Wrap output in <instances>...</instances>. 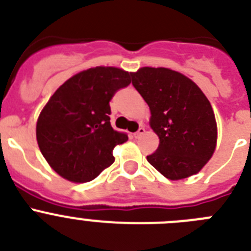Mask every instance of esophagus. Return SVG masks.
<instances>
[{
  "label": "esophagus",
  "mask_w": 251,
  "mask_h": 251,
  "mask_svg": "<svg viewBox=\"0 0 251 251\" xmlns=\"http://www.w3.org/2000/svg\"><path fill=\"white\" fill-rule=\"evenodd\" d=\"M144 134H145V127H140L136 132H134V137L135 139H137V137H140L141 135H144Z\"/></svg>",
  "instance_id": "obj_1"
}]
</instances>
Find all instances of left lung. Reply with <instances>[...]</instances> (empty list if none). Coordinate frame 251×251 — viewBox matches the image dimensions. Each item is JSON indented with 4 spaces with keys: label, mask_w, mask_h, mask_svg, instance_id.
Masks as SVG:
<instances>
[{
    "label": "left lung",
    "mask_w": 251,
    "mask_h": 251,
    "mask_svg": "<svg viewBox=\"0 0 251 251\" xmlns=\"http://www.w3.org/2000/svg\"><path fill=\"white\" fill-rule=\"evenodd\" d=\"M131 76L150 107L149 124L160 140L148 161L170 180L198 174L218 141L215 115L204 92L193 80L165 67H141Z\"/></svg>",
    "instance_id": "obj_1"
}]
</instances>
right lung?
<instances>
[{
  "instance_id": "add662e5",
  "label": "right lung",
  "mask_w": 251,
  "mask_h": 251,
  "mask_svg": "<svg viewBox=\"0 0 251 251\" xmlns=\"http://www.w3.org/2000/svg\"><path fill=\"white\" fill-rule=\"evenodd\" d=\"M131 82L119 67L83 70L65 81L44 106L36 125L38 148L61 177L87 182L115 161L112 150L127 141L110 124V100Z\"/></svg>"
}]
</instances>
